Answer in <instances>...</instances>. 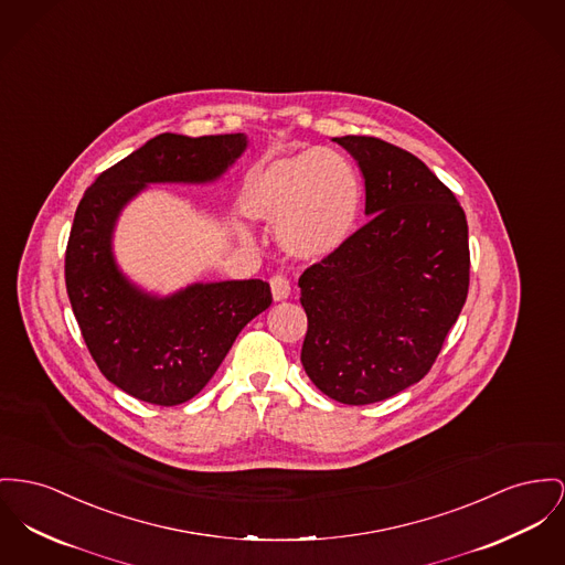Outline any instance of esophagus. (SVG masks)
Instances as JSON below:
<instances>
[{
  "label": "esophagus",
  "instance_id": "1",
  "mask_svg": "<svg viewBox=\"0 0 565 565\" xmlns=\"http://www.w3.org/2000/svg\"><path fill=\"white\" fill-rule=\"evenodd\" d=\"M269 289H271V298L276 301L287 300L291 296V285L285 276L276 274L269 278Z\"/></svg>",
  "mask_w": 565,
  "mask_h": 565
}]
</instances>
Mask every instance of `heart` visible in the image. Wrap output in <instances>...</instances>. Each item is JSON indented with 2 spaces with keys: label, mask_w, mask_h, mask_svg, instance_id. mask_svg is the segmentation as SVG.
Wrapping results in <instances>:
<instances>
[{
  "label": "heart",
  "mask_w": 565,
  "mask_h": 565,
  "mask_svg": "<svg viewBox=\"0 0 565 565\" xmlns=\"http://www.w3.org/2000/svg\"><path fill=\"white\" fill-rule=\"evenodd\" d=\"M360 203L358 175L334 150H308L274 160L250 189L253 214L278 226L282 246L301 259L337 253L355 228Z\"/></svg>",
  "instance_id": "heart-1"
}]
</instances>
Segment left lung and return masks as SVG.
I'll use <instances>...</instances> for the list:
<instances>
[{"label": "left lung", "mask_w": 565, "mask_h": 565, "mask_svg": "<svg viewBox=\"0 0 565 565\" xmlns=\"http://www.w3.org/2000/svg\"><path fill=\"white\" fill-rule=\"evenodd\" d=\"M364 175L366 216L300 276L301 366L342 405H371L435 364L469 291L467 218L419 158L376 137L334 139Z\"/></svg>", "instance_id": "1"}]
</instances>
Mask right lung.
Listing matches in <instances>:
<instances>
[{
	"instance_id": "1",
	"label": "right lung",
	"mask_w": 565,
	"mask_h": 565,
	"mask_svg": "<svg viewBox=\"0 0 565 565\" xmlns=\"http://www.w3.org/2000/svg\"><path fill=\"white\" fill-rule=\"evenodd\" d=\"M246 146L242 132L158 135L103 171L76 207L66 246V291L76 323L100 373L139 401L173 407L196 396L242 328L271 303V294L267 282L253 278L150 296L115 264V221L148 184L218 180Z\"/></svg>"
}]
</instances>
